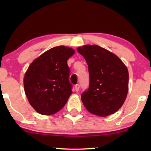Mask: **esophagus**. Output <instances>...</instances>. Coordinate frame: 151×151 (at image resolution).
Returning <instances> with one entry per match:
<instances>
[{
  "label": "esophagus",
  "mask_w": 151,
  "mask_h": 151,
  "mask_svg": "<svg viewBox=\"0 0 151 151\" xmlns=\"http://www.w3.org/2000/svg\"><path fill=\"white\" fill-rule=\"evenodd\" d=\"M74 88H75V91H79V88H80V86H79V84H76V85L74 86Z\"/></svg>",
  "instance_id": "obj_1"
}]
</instances>
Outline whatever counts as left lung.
<instances>
[{
	"instance_id": "obj_1",
	"label": "left lung",
	"mask_w": 151,
	"mask_h": 151,
	"mask_svg": "<svg viewBox=\"0 0 151 151\" xmlns=\"http://www.w3.org/2000/svg\"><path fill=\"white\" fill-rule=\"evenodd\" d=\"M77 50L86 60L89 74V89L81 95L83 104L99 116L114 114L127 96V67L116 55L96 45L79 47Z\"/></svg>"
}]
</instances>
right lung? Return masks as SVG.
<instances>
[{
  "label": "right lung",
  "mask_w": 151,
  "mask_h": 151,
  "mask_svg": "<svg viewBox=\"0 0 151 151\" xmlns=\"http://www.w3.org/2000/svg\"><path fill=\"white\" fill-rule=\"evenodd\" d=\"M74 50L58 46L46 51L29 66L24 89L30 105L37 113L52 115L63 108L72 94L67 60Z\"/></svg>",
  "instance_id": "add662e5"
}]
</instances>
